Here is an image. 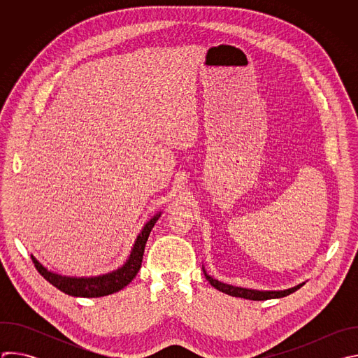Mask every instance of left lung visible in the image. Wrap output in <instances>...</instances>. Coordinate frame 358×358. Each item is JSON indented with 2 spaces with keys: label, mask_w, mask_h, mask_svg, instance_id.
<instances>
[{
  "label": "left lung",
  "mask_w": 358,
  "mask_h": 358,
  "mask_svg": "<svg viewBox=\"0 0 358 358\" xmlns=\"http://www.w3.org/2000/svg\"><path fill=\"white\" fill-rule=\"evenodd\" d=\"M202 272H203V275H206L207 280L211 283V286H214L220 292L227 293L229 296L243 297V299H249V300H268V299L285 297V296L296 292L297 289H300L306 283V282H303V283H299L297 286H293V287H289V289H283V290H258V289H248V287H241V286H232V285L220 282L218 279H215L211 275H208L206 268H203V266H202Z\"/></svg>",
  "instance_id": "left-lung-1"
}]
</instances>
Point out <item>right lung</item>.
<instances>
[{"mask_svg": "<svg viewBox=\"0 0 358 358\" xmlns=\"http://www.w3.org/2000/svg\"><path fill=\"white\" fill-rule=\"evenodd\" d=\"M162 214H163V211L156 213L143 225L141 231L136 236V241L130 249V253H129L126 262L112 272L96 275V276H68V275H61V273H57L54 271L48 269L34 257L32 253H31V259H32L36 271L50 285H54L57 289H59L61 292H64L69 296L101 297V296L113 294V293L124 289L136 278L137 272L141 268L144 248H145L148 235H150L152 227L156 225V222L162 217Z\"/></svg>", "mask_w": 358, "mask_h": 358, "instance_id": "1", "label": "right lung"}]
</instances>
